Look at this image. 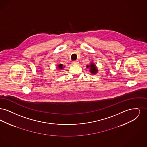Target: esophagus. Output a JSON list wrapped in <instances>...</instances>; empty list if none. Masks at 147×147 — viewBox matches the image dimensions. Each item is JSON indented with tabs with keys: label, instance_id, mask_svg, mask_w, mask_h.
I'll return each mask as SVG.
<instances>
[{
	"label": "esophagus",
	"instance_id": "1",
	"mask_svg": "<svg viewBox=\"0 0 147 147\" xmlns=\"http://www.w3.org/2000/svg\"><path fill=\"white\" fill-rule=\"evenodd\" d=\"M79 61H73L72 62V63L73 64H79Z\"/></svg>",
	"mask_w": 147,
	"mask_h": 147
}]
</instances>
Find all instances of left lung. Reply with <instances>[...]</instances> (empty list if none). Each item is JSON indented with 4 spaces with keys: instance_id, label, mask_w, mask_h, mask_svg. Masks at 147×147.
I'll return each instance as SVG.
<instances>
[{
    "instance_id": "obj_1",
    "label": "left lung",
    "mask_w": 147,
    "mask_h": 147,
    "mask_svg": "<svg viewBox=\"0 0 147 147\" xmlns=\"http://www.w3.org/2000/svg\"><path fill=\"white\" fill-rule=\"evenodd\" d=\"M86 68L89 69V71L92 74H95L96 73H98V68L96 67V65L95 64V63H94L92 61H91L90 64L89 65H86Z\"/></svg>"
}]
</instances>
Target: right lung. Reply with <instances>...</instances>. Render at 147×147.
Instances as JSON below:
<instances>
[{"label": "right lung", "mask_w": 147, "mask_h": 147, "mask_svg": "<svg viewBox=\"0 0 147 147\" xmlns=\"http://www.w3.org/2000/svg\"><path fill=\"white\" fill-rule=\"evenodd\" d=\"M64 67H65V66H64L62 64H59L57 65L56 68L58 70H62V69H63Z\"/></svg>", "instance_id": "1"}]
</instances>
